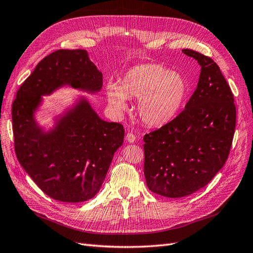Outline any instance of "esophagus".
I'll use <instances>...</instances> for the list:
<instances>
[{"instance_id": "34e87169", "label": "esophagus", "mask_w": 253, "mask_h": 253, "mask_svg": "<svg viewBox=\"0 0 253 253\" xmlns=\"http://www.w3.org/2000/svg\"><path fill=\"white\" fill-rule=\"evenodd\" d=\"M126 140L127 142H135L136 141V136L133 133H127L126 136Z\"/></svg>"}]
</instances>
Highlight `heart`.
I'll return each instance as SVG.
<instances>
[{
  "label": "heart",
  "mask_w": 253,
  "mask_h": 253,
  "mask_svg": "<svg viewBox=\"0 0 253 253\" xmlns=\"http://www.w3.org/2000/svg\"><path fill=\"white\" fill-rule=\"evenodd\" d=\"M187 93V83L179 74L154 63L129 68L120 85L110 83L106 87L108 101L117 113L127 110V98L138 99V116L152 127L163 126L177 116Z\"/></svg>",
  "instance_id": "heart-1"
}]
</instances>
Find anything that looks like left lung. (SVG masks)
<instances>
[{
	"instance_id": "obj_1",
	"label": "left lung",
	"mask_w": 253,
	"mask_h": 253,
	"mask_svg": "<svg viewBox=\"0 0 253 253\" xmlns=\"http://www.w3.org/2000/svg\"><path fill=\"white\" fill-rule=\"evenodd\" d=\"M182 52L202 67L197 87L177 117L143 137L147 186L171 198L208 185L226 163L236 122L232 91L218 65L195 50Z\"/></svg>"
}]
</instances>
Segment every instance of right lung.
Here are the masks:
<instances>
[{"instance_id":"add662e5","label":"right lung","mask_w":253,"mask_h":253,"mask_svg":"<svg viewBox=\"0 0 253 253\" xmlns=\"http://www.w3.org/2000/svg\"><path fill=\"white\" fill-rule=\"evenodd\" d=\"M70 86L96 94L102 73L84 49H59L41 60L23 82L12 103L14 151L23 169L43 192L56 201L81 203L100 190L125 128L101 119L84 97L55 118L48 131L36 112L42 96Z\"/></svg>"}]
</instances>
